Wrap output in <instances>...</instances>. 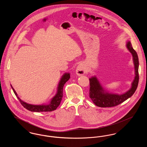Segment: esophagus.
I'll use <instances>...</instances> for the list:
<instances>
[{
    "label": "esophagus",
    "mask_w": 147,
    "mask_h": 147,
    "mask_svg": "<svg viewBox=\"0 0 147 147\" xmlns=\"http://www.w3.org/2000/svg\"><path fill=\"white\" fill-rule=\"evenodd\" d=\"M86 71V68L83 64H80L76 68V73L78 76H82Z\"/></svg>",
    "instance_id": "esophagus-1"
}]
</instances>
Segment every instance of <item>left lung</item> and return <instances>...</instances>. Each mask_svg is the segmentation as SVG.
<instances>
[{
  "label": "left lung",
  "instance_id": "obj_1",
  "mask_svg": "<svg viewBox=\"0 0 147 147\" xmlns=\"http://www.w3.org/2000/svg\"><path fill=\"white\" fill-rule=\"evenodd\" d=\"M127 47L133 56V62L135 68L136 76L132 84L131 88L126 93L122 95L109 94L104 92L96 77H92L89 79V96L94 104L97 106L109 107L117 106L132 96L136 90L139 82L138 57L137 52L133 49L130 41L127 42Z\"/></svg>",
  "mask_w": 147,
  "mask_h": 147
}]
</instances>
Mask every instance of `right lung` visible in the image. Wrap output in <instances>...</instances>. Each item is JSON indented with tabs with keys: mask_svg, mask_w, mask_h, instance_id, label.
Segmentation results:
<instances>
[{
	"mask_svg": "<svg viewBox=\"0 0 147 147\" xmlns=\"http://www.w3.org/2000/svg\"><path fill=\"white\" fill-rule=\"evenodd\" d=\"M69 73H65L63 75L59 82V83L58 84L57 92L56 95L52 98V99L51 101V102L48 105H34L27 104L22 101L21 99L18 96V95L16 91H15L14 88L12 87L11 85V86L13 90L14 94L19 100L21 105L27 110L32 112H50L55 110L59 106V105H60V103L63 97V89L64 85L69 79Z\"/></svg>",
	"mask_w": 147,
	"mask_h": 147,
	"instance_id": "right-lung-1",
	"label": "right lung"
}]
</instances>
